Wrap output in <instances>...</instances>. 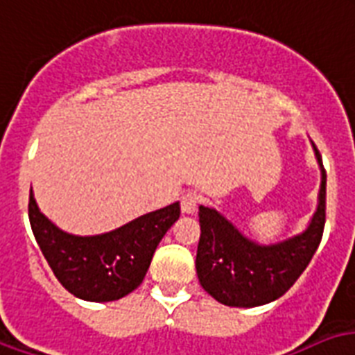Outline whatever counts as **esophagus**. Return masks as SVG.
<instances>
[{
	"label": "esophagus",
	"instance_id": "esophagus-1",
	"mask_svg": "<svg viewBox=\"0 0 355 355\" xmlns=\"http://www.w3.org/2000/svg\"><path fill=\"white\" fill-rule=\"evenodd\" d=\"M200 204V196L196 193H187L181 196V211L187 213V215H193L196 213Z\"/></svg>",
	"mask_w": 355,
	"mask_h": 355
}]
</instances>
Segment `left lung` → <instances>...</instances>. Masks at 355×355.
I'll return each mask as SVG.
<instances>
[{
    "label": "left lung",
    "instance_id": "1",
    "mask_svg": "<svg viewBox=\"0 0 355 355\" xmlns=\"http://www.w3.org/2000/svg\"><path fill=\"white\" fill-rule=\"evenodd\" d=\"M316 213L303 234L275 245H258L213 207L200 206L196 273L202 288L228 307H258L286 294L314 257L326 225V168Z\"/></svg>",
    "mask_w": 355,
    "mask_h": 355
}]
</instances>
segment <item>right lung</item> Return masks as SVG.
Returning a JSON list of instances; mask_svg holds the SVG:
<instances>
[{
	"label": "right lung",
	"instance_id": "1",
	"mask_svg": "<svg viewBox=\"0 0 355 355\" xmlns=\"http://www.w3.org/2000/svg\"><path fill=\"white\" fill-rule=\"evenodd\" d=\"M29 223L55 279L86 301H116L142 284L157 245L180 218V202L101 236H73L52 225L29 191Z\"/></svg>",
	"mask_w": 355,
	"mask_h": 355
}]
</instances>
